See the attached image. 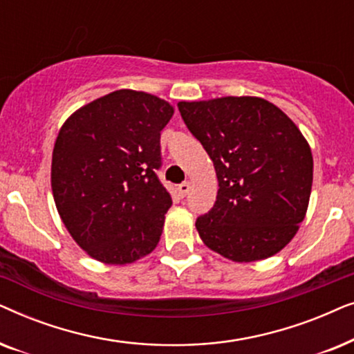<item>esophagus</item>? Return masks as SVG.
<instances>
[{
	"label": "esophagus",
	"instance_id": "34e87169",
	"mask_svg": "<svg viewBox=\"0 0 354 354\" xmlns=\"http://www.w3.org/2000/svg\"><path fill=\"white\" fill-rule=\"evenodd\" d=\"M178 196L180 198H185L187 195H188V192H190V183L188 182H183V183H180V185H178Z\"/></svg>",
	"mask_w": 354,
	"mask_h": 354
}]
</instances>
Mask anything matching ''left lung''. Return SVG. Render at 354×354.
I'll return each mask as SVG.
<instances>
[{"label": "left lung", "instance_id": "obj_1", "mask_svg": "<svg viewBox=\"0 0 354 354\" xmlns=\"http://www.w3.org/2000/svg\"><path fill=\"white\" fill-rule=\"evenodd\" d=\"M177 106L219 182L212 209L196 219L201 240L235 263L279 253L308 211L313 154L306 138L282 109L258 96Z\"/></svg>", "mask_w": 354, "mask_h": 354}]
</instances>
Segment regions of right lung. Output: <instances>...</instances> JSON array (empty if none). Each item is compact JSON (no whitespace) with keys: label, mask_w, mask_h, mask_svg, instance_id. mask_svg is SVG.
<instances>
[{"label":"right lung","mask_w":354,"mask_h":354,"mask_svg":"<svg viewBox=\"0 0 354 354\" xmlns=\"http://www.w3.org/2000/svg\"><path fill=\"white\" fill-rule=\"evenodd\" d=\"M174 108L118 90L77 109L57 133L51 188L66 229L104 264L135 263L156 248L172 198L159 182L161 130Z\"/></svg>","instance_id":"obj_1"}]
</instances>
